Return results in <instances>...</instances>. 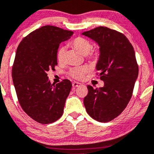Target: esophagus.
Wrapping results in <instances>:
<instances>
[{"label":"esophagus","instance_id":"34e87169","mask_svg":"<svg viewBox=\"0 0 154 154\" xmlns=\"http://www.w3.org/2000/svg\"><path fill=\"white\" fill-rule=\"evenodd\" d=\"M72 87H78V86H79L80 85H81V84L79 83V82H72Z\"/></svg>","mask_w":154,"mask_h":154}]
</instances>
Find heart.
Listing matches in <instances>:
<instances>
[{"label": "heart", "mask_w": 154, "mask_h": 154, "mask_svg": "<svg viewBox=\"0 0 154 154\" xmlns=\"http://www.w3.org/2000/svg\"><path fill=\"white\" fill-rule=\"evenodd\" d=\"M72 46L77 50L78 52H80L82 55L86 56L88 58H96L97 57V54L91 52V43L88 40L84 38L78 37L72 41L71 43ZM66 52V48L61 47L59 49L57 54V58L59 62H63L65 59ZM89 70V67L87 66H79V67H75L72 68L70 70V75L72 77L75 78L76 79H82L83 78L84 75Z\"/></svg>", "instance_id": "obj_1"}]
</instances>
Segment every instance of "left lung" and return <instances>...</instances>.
I'll return each mask as SVG.
<instances>
[{
    "mask_svg": "<svg viewBox=\"0 0 154 154\" xmlns=\"http://www.w3.org/2000/svg\"><path fill=\"white\" fill-rule=\"evenodd\" d=\"M82 34L99 45L95 68L104 83L95 89L88 86L84 106L94 120L108 122L124 111L132 96L138 76L134 49L123 34L106 27H97Z\"/></svg>",
    "mask_w": 154,
    "mask_h": 154,
    "instance_id": "obj_1",
    "label": "left lung"
}]
</instances>
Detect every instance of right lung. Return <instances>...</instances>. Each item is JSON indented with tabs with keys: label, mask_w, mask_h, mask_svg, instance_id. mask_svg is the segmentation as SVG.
I'll use <instances>...</instances> for the list:
<instances>
[{
	"label": "right lung",
	"mask_w": 154,
	"mask_h": 154,
	"mask_svg": "<svg viewBox=\"0 0 154 154\" xmlns=\"http://www.w3.org/2000/svg\"><path fill=\"white\" fill-rule=\"evenodd\" d=\"M73 32L45 26L26 36L17 48L11 71L20 106L38 123L54 122L62 116L72 84L63 79L54 85L47 72L57 65V50Z\"/></svg>",
	"instance_id": "right-lung-1"
}]
</instances>
